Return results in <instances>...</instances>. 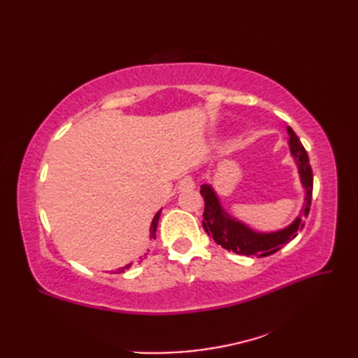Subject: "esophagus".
I'll use <instances>...</instances> for the list:
<instances>
[{"mask_svg": "<svg viewBox=\"0 0 358 358\" xmlns=\"http://www.w3.org/2000/svg\"><path fill=\"white\" fill-rule=\"evenodd\" d=\"M194 187H195V181L192 175H185V177L178 181L180 191H191Z\"/></svg>", "mask_w": 358, "mask_h": 358, "instance_id": "1", "label": "esophagus"}]
</instances>
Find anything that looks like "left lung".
Returning <instances> with one entry per match:
<instances>
[{"mask_svg": "<svg viewBox=\"0 0 358 358\" xmlns=\"http://www.w3.org/2000/svg\"><path fill=\"white\" fill-rule=\"evenodd\" d=\"M289 134V148L294 155L296 166H299L301 185L305 187V206H303L300 215L295 218L292 224H289L285 229L271 234H260L249 229L246 224H243L232 218L222 208L217 194L209 185H203L200 194L204 199V212H203V229L206 231L209 237L214 238L217 245L224 248L226 250H232L235 254L252 255V257H268L275 254L289 241L294 240L299 232L305 227V217H308L310 209V200H313V186L314 177L313 169L309 164V157L306 149L303 148L299 136L295 135L291 127H287Z\"/></svg>", "mask_w": 358, "mask_h": 358, "instance_id": "left-lung-1", "label": "left lung"}]
</instances>
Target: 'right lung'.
Returning a JSON list of instances; mask_svg holds the SVG:
<instances>
[{
    "label": "right lung",
    "instance_id": "add662e5",
    "mask_svg": "<svg viewBox=\"0 0 358 358\" xmlns=\"http://www.w3.org/2000/svg\"><path fill=\"white\" fill-rule=\"evenodd\" d=\"M159 214H162V210H158L157 214H155V217H154V220H152V224H150V238H155V232H157V224H158V220H159ZM129 266H126V268H123V269H120V272H123L124 269H127Z\"/></svg>",
    "mask_w": 358,
    "mask_h": 358
}]
</instances>
